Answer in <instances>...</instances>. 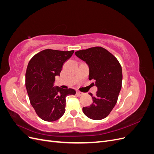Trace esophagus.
<instances>
[{
  "instance_id": "esophagus-1",
  "label": "esophagus",
  "mask_w": 154,
  "mask_h": 154,
  "mask_svg": "<svg viewBox=\"0 0 154 154\" xmlns=\"http://www.w3.org/2000/svg\"><path fill=\"white\" fill-rule=\"evenodd\" d=\"M76 94H77L78 96H82V95H83V93L82 92H80V91H77V92H76Z\"/></svg>"
}]
</instances>
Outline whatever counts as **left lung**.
<instances>
[{
    "instance_id": "1",
    "label": "left lung",
    "mask_w": 154,
    "mask_h": 154,
    "mask_svg": "<svg viewBox=\"0 0 154 154\" xmlns=\"http://www.w3.org/2000/svg\"><path fill=\"white\" fill-rule=\"evenodd\" d=\"M75 54L88 65V79L94 80L97 88L95 96L89 94L93 102L83 107V113L94 120L104 119L117 103L122 84V66L112 54L101 47L78 51Z\"/></svg>"
}]
</instances>
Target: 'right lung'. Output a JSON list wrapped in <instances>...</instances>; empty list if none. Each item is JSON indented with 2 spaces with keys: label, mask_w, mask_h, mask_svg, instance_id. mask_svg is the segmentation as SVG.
Instances as JSON below:
<instances>
[{
  "label": "right lung",
  "mask_w": 154,
  "mask_h": 154,
  "mask_svg": "<svg viewBox=\"0 0 154 154\" xmlns=\"http://www.w3.org/2000/svg\"><path fill=\"white\" fill-rule=\"evenodd\" d=\"M74 51L45 49L32 57L26 73V87L30 103L36 114L45 122H54L66 111V97L74 95L72 88L53 87L55 76H60L64 62Z\"/></svg>",
  "instance_id": "obj_1"
}]
</instances>
